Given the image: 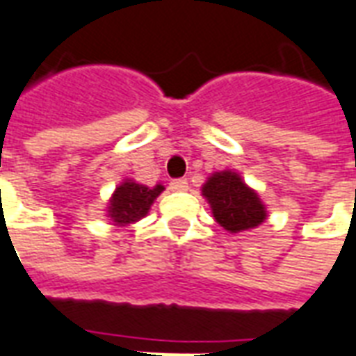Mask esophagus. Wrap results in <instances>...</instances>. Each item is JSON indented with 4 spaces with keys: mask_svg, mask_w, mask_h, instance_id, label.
I'll use <instances>...</instances> for the list:
<instances>
[{
    "mask_svg": "<svg viewBox=\"0 0 356 356\" xmlns=\"http://www.w3.org/2000/svg\"><path fill=\"white\" fill-rule=\"evenodd\" d=\"M170 188L173 192H185L188 191V181L186 179H175V181H171Z\"/></svg>",
    "mask_w": 356,
    "mask_h": 356,
    "instance_id": "obj_1",
    "label": "esophagus"
}]
</instances>
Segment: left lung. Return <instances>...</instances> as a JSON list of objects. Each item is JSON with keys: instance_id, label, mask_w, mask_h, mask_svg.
Wrapping results in <instances>:
<instances>
[{"instance_id": "left-lung-1", "label": "left lung", "mask_w": 356, "mask_h": 356, "mask_svg": "<svg viewBox=\"0 0 356 356\" xmlns=\"http://www.w3.org/2000/svg\"><path fill=\"white\" fill-rule=\"evenodd\" d=\"M202 196L211 207L215 220L230 234L252 230L268 217L259 192L247 185L238 171L211 173L202 185Z\"/></svg>"}]
</instances>
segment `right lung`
Returning <instances> with one entry per match:
<instances>
[{"label": "right lung", "instance_id": "add662e5", "mask_svg": "<svg viewBox=\"0 0 356 356\" xmlns=\"http://www.w3.org/2000/svg\"><path fill=\"white\" fill-rule=\"evenodd\" d=\"M164 192V185L158 183L154 186L141 185L134 179H124L113 191L111 198L107 202L105 217L115 226H130L149 215L154 200Z\"/></svg>", "mask_w": 356, "mask_h": 356}]
</instances>
